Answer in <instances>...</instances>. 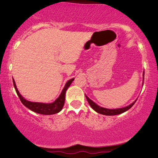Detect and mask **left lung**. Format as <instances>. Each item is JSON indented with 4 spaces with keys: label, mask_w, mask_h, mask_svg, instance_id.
Here are the masks:
<instances>
[{
    "label": "left lung",
    "mask_w": 158,
    "mask_h": 158,
    "mask_svg": "<svg viewBox=\"0 0 158 158\" xmlns=\"http://www.w3.org/2000/svg\"><path fill=\"white\" fill-rule=\"evenodd\" d=\"M143 77H144V73H143ZM143 79H144V77H143ZM85 97H86L87 100H88V103H89L90 107H91V108H93L95 111H97V113H99V114H103V115H107V116L117 115V114H122V113H123V112L126 111V110L130 109V108H131V107L134 106V104H135L136 101H137V100H135V102H134L133 103H131V105H129V106H128L126 107H124V108H117V109H108V108H102V107L99 106L98 105L96 104L95 102H93L91 99H90L86 95H85Z\"/></svg>",
    "instance_id": "obj_1"
}]
</instances>
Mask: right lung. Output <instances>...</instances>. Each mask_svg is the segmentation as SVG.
<instances>
[{"label":"right lung","mask_w":158,"mask_h":158,"mask_svg":"<svg viewBox=\"0 0 158 158\" xmlns=\"http://www.w3.org/2000/svg\"><path fill=\"white\" fill-rule=\"evenodd\" d=\"M74 79H71L68 81V82H67L66 85H64V88H63L60 96L56 99L55 102L52 103H42V102H30V101H27V99H25L20 94L19 91L17 89V87H16L15 81H14V79H12L16 93H17L20 100H21V102H22L23 106H26L27 108H28L29 109L32 110V111L35 112V113L40 114H44V115H51V114H57L61 111V109H62L63 106H64V105L65 93H66V90H68V88L70 87V84H71L72 81Z\"/></svg>","instance_id":"add662e5"}]
</instances>
